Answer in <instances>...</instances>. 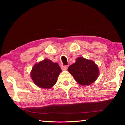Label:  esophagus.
Here are the masks:
<instances>
[{"label":"esophagus","mask_w":125,"mask_h":125,"mask_svg":"<svg viewBox=\"0 0 125 125\" xmlns=\"http://www.w3.org/2000/svg\"><path fill=\"white\" fill-rule=\"evenodd\" d=\"M67 68H68L67 65H61V69H62V70H63V71L67 70Z\"/></svg>","instance_id":"obj_1"}]
</instances>
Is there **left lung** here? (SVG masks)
I'll return each instance as SVG.
<instances>
[{"label":"left lung","mask_w":125,"mask_h":125,"mask_svg":"<svg viewBox=\"0 0 125 125\" xmlns=\"http://www.w3.org/2000/svg\"><path fill=\"white\" fill-rule=\"evenodd\" d=\"M68 71L80 85H88L95 82L99 75L97 65L91 60L79 57L71 64Z\"/></svg>","instance_id":"8db88e82"}]
</instances>
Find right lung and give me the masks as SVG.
Listing matches in <instances>:
<instances>
[{"label": "right lung", "instance_id": "add662e5", "mask_svg": "<svg viewBox=\"0 0 125 125\" xmlns=\"http://www.w3.org/2000/svg\"><path fill=\"white\" fill-rule=\"evenodd\" d=\"M61 71L58 63L45 59L33 67L31 76L36 85L42 88L49 89L56 83Z\"/></svg>", "mask_w": 125, "mask_h": 125}]
</instances>
